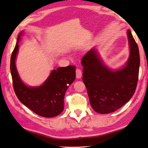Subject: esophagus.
<instances>
[{
	"mask_svg": "<svg viewBox=\"0 0 148 148\" xmlns=\"http://www.w3.org/2000/svg\"><path fill=\"white\" fill-rule=\"evenodd\" d=\"M82 71L80 69H76V77L77 79H80L82 77Z\"/></svg>",
	"mask_w": 148,
	"mask_h": 148,
	"instance_id": "esophagus-1",
	"label": "esophagus"
}]
</instances>
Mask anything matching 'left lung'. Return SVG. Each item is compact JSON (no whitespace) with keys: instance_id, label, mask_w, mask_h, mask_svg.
<instances>
[{"instance_id":"1","label":"left lung","mask_w":148,"mask_h":148,"mask_svg":"<svg viewBox=\"0 0 148 148\" xmlns=\"http://www.w3.org/2000/svg\"><path fill=\"white\" fill-rule=\"evenodd\" d=\"M130 55L125 65L111 69L106 64L97 48L82 58V80L87 89L92 108L97 113L114 112L129 101L137 84L140 55L130 29L126 32Z\"/></svg>"}]
</instances>
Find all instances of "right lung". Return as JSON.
Returning a JSON list of instances; mask_svg holds the SVG:
<instances>
[{"label": "right lung", "mask_w": 148, "mask_h": 148, "mask_svg": "<svg viewBox=\"0 0 148 148\" xmlns=\"http://www.w3.org/2000/svg\"><path fill=\"white\" fill-rule=\"evenodd\" d=\"M22 31L18 35L10 61L14 90L18 100L37 115L44 117H54L64 108V96L69 86L75 79V66L61 67L53 69L41 85L30 86L25 84L16 67V59L19 49V41L24 35Z\"/></svg>", "instance_id": "add662e5"}]
</instances>
